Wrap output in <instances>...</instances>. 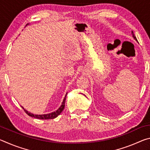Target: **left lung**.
<instances>
[{
  "mask_svg": "<svg viewBox=\"0 0 150 150\" xmlns=\"http://www.w3.org/2000/svg\"><path fill=\"white\" fill-rule=\"evenodd\" d=\"M132 36H133V38L134 39L136 40V41H137L138 42V40H137V39H136V37L135 36V35H134V32H133V31H132Z\"/></svg>",
  "mask_w": 150,
  "mask_h": 150,
  "instance_id": "left-lung-1",
  "label": "left lung"
}]
</instances>
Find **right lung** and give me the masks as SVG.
<instances>
[{"instance_id": "1", "label": "right lung", "mask_w": 150, "mask_h": 150, "mask_svg": "<svg viewBox=\"0 0 150 150\" xmlns=\"http://www.w3.org/2000/svg\"><path fill=\"white\" fill-rule=\"evenodd\" d=\"M28 24H26V26ZM67 94L65 95L64 99H63V103H62V105H61L60 107L58 108L56 111L53 112H52V113L46 114V115H34V114H32L31 112H28V111L25 110V109L23 107H22V108L24 109L25 112H26L28 116H31V117H34V118H38V119H42V120H47V119L55 118H56L57 116H59L60 114L62 113V112L63 110V109H64L65 103V98H66V96H67Z\"/></svg>"}]
</instances>
